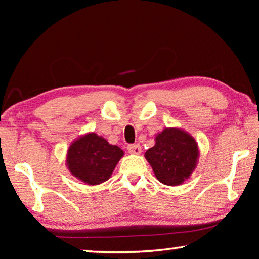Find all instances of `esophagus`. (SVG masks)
I'll use <instances>...</instances> for the list:
<instances>
[{
  "label": "esophagus",
  "mask_w": 259,
  "mask_h": 259,
  "mask_svg": "<svg viewBox=\"0 0 259 259\" xmlns=\"http://www.w3.org/2000/svg\"><path fill=\"white\" fill-rule=\"evenodd\" d=\"M128 151L130 154H140L142 153V147L139 146V144H133V145L128 146Z\"/></svg>",
  "instance_id": "1"
}]
</instances>
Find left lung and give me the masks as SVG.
<instances>
[{"label":"left lung","mask_w":259,"mask_h":259,"mask_svg":"<svg viewBox=\"0 0 259 259\" xmlns=\"http://www.w3.org/2000/svg\"><path fill=\"white\" fill-rule=\"evenodd\" d=\"M200 151L195 139L181 128H165L155 136V145L145 159L160 183L177 186L186 182L198 165Z\"/></svg>","instance_id":"1"}]
</instances>
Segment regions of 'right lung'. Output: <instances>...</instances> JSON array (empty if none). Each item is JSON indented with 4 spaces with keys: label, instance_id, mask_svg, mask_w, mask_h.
<instances>
[{
    "label": "right lung",
    "instance_id": "1",
    "mask_svg": "<svg viewBox=\"0 0 259 259\" xmlns=\"http://www.w3.org/2000/svg\"><path fill=\"white\" fill-rule=\"evenodd\" d=\"M124 152L95 133L82 135L67 150L66 166L72 176L87 185H99L111 178Z\"/></svg>",
    "mask_w": 259,
    "mask_h": 259
}]
</instances>
